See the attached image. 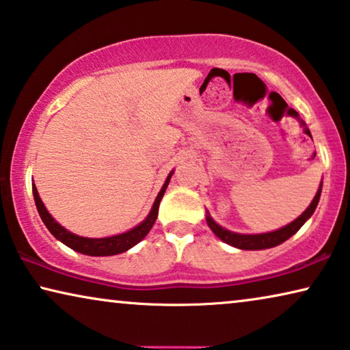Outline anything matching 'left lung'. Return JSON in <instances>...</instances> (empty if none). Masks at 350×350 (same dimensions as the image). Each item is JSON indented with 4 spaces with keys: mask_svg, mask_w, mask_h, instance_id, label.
Instances as JSON below:
<instances>
[{
    "mask_svg": "<svg viewBox=\"0 0 350 350\" xmlns=\"http://www.w3.org/2000/svg\"><path fill=\"white\" fill-rule=\"evenodd\" d=\"M321 191H322V185H321V189L317 190L314 200H312V202L308 206V208H306V211L301 213V215L297 218V220L289 223L288 226L278 229V231L265 232V234H254V236H250V234L231 232L225 228L218 226L217 223L213 221L208 215H207V225H208V228L212 229L213 234H215L217 237H220L223 242L232 245V247H236V248H241V250L272 248V247H276V245L283 243L284 241H288L291 236H294V234L299 231L301 226H304V223L308 220V218L316 211L317 202H319V198H321Z\"/></svg>",
    "mask_w": 350,
    "mask_h": 350,
    "instance_id": "obj_1",
    "label": "left lung"
}]
</instances>
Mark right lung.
<instances>
[{
  "instance_id": "1",
  "label": "right lung",
  "mask_w": 350,
  "mask_h": 350,
  "mask_svg": "<svg viewBox=\"0 0 350 350\" xmlns=\"http://www.w3.org/2000/svg\"><path fill=\"white\" fill-rule=\"evenodd\" d=\"M171 174L168 176V179H166L165 185L161 187L157 200H155L154 206H152V211H150L148 218H146L143 223H139L137 228L130 229V231H127V232L119 234V236H113V237H105V239H88V237H80V236H75V234L69 232L67 229L62 228L59 223H56L53 220V217L46 212L44 202H42V200L39 198L38 189H36L34 185H33V195H34L36 207H38V212L42 218V221L45 223V226L49 228V231L53 234L58 241L67 245L69 248L75 250V252H78V253L90 254V256H111V254H119V253L127 252L129 248L135 247V245H137L138 242H142L143 239L148 236L150 228L154 226L155 220H157L159 204H160L161 198H163L166 187H168V184H170Z\"/></svg>"
}]
</instances>
